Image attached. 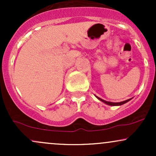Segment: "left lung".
Wrapping results in <instances>:
<instances>
[{
  "mask_svg": "<svg viewBox=\"0 0 156 156\" xmlns=\"http://www.w3.org/2000/svg\"><path fill=\"white\" fill-rule=\"evenodd\" d=\"M95 97H96L97 98H98V100H99V101H102V102H103V103H105V104H107V105H112V106H115V105H123V104H125V103H128V101H130V100L132 99V98H130V99L126 100V101H125L119 102V103H113V102H109V101H104V100H103V99H101V98H98V97L96 96V95H95Z\"/></svg>",
  "mask_w": 156,
  "mask_h": 156,
  "instance_id": "1",
  "label": "left lung"
}]
</instances>
